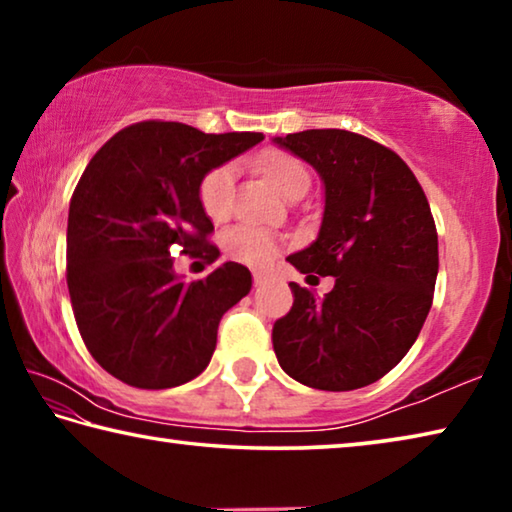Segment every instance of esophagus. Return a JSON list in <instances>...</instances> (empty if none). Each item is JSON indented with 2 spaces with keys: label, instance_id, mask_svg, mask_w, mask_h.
<instances>
[{
  "label": "esophagus",
  "instance_id": "obj_1",
  "mask_svg": "<svg viewBox=\"0 0 512 512\" xmlns=\"http://www.w3.org/2000/svg\"><path fill=\"white\" fill-rule=\"evenodd\" d=\"M264 284H266V277L262 273H255V287L259 289V287H264Z\"/></svg>",
  "mask_w": 512,
  "mask_h": 512
}]
</instances>
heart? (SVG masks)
I'll return each instance as SVG.
<instances>
[{
    "mask_svg": "<svg viewBox=\"0 0 512 512\" xmlns=\"http://www.w3.org/2000/svg\"><path fill=\"white\" fill-rule=\"evenodd\" d=\"M257 164L284 198L296 194L302 187H309V173L293 155L273 151L266 153ZM232 196H235V167L232 164H221V167L212 169L198 189L203 212L212 221H223L230 214ZM223 244L235 262L253 268L268 266L280 250V241L275 235L262 228H253V225H237V228L228 230Z\"/></svg>",
    "mask_w": 512,
    "mask_h": 512,
    "instance_id": "b5f03b06",
    "label": "heart"
}]
</instances>
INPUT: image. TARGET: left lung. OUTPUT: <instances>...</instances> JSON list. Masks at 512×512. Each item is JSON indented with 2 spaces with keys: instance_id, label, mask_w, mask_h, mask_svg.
<instances>
[{
  "instance_id": "1",
  "label": "left lung",
  "mask_w": 512,
  "mask_h": 512,
  "mask_svg": "<svg viewBox=\"0 0 512 512\" xmlns=\"http://www.w3.org/2000/svg\"><path fill=\"white\" fill-rule=\"evenodd\" d=\"M273 144L311 164L325 189L318 237L289 264L334 277L325 298L289 284L275 357L318 391L368 386L404 359L431 309L438 235L427 196L400 155L363 135L320 128Z\"/></svg>"
}]
</instances>
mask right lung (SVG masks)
Masks as SVG:
<instances>
[{"instance_id": "obj_1", "label": "right lung", "mask_w": 512, "mask_h": 512, "mask_svg": "<svg viewBox=\"0 0 512 512\" xmlns=\"http://www.w3.org/2000/svg\"><path fill=\"white\" fill-rule=\"evenodd\" d=\"M262 140L142 121L110 137L85 167L69 203L67 289L85 345L112 377L160 391L207 368L221 316L248 296L253 275L225 262L185 282L171 246L205 262L219 257L198 189Z\"/></svg>"}]
</instances>
